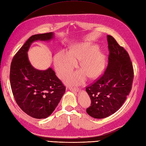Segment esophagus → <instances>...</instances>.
<instances>
[{
	"label": "esophagus",
	"mask_w": 146,
	"mask_h": 146,
	"mask_svg": "<svg viewBox=\"0 0 146 146\" xmlns=\"http://www.w3.org/2000/svg\"><path fill=\"white\" fill-rule=\"evenodd\" d=\"M69 90H72V91H73L74 92H78L79 91V89L78 88H72V87H69Z\"/></svg>",
	"instance_id": "1"
}]
</instances>
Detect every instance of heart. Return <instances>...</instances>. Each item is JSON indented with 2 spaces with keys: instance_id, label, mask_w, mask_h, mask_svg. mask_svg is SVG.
Listing matches in <instances>:
<instances>
[{
  "instance_id": "1",
  "label": "heart",
  "mask_w": 146,
  "mask_h": 146,
  "mask_svg": "<svg viewBox=\"0 0 146 146\" xmlns=\"http://www.w3.org/2000/svg\"><path fill=\"white\" fill-rule=\"evenodd\" d=\"M95 45L78 44L70 48L68 52L60 50L55 55L54 64L56 71L60 78L71 73L76 65V61L80 62L81 71H78L67 77L65 80L68 84L79 85L88 78H95L100 75L105 68L104 54L98 50Z\"/></svg>"
}]
</instances>
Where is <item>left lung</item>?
I'll return each instance as SVG.
<instances>
[{"instance_id": "1", "label": "left lung", "mask_w": 146, "mask_h": 146, "mask_svg": "<svg viewBox=\"0 0 146 146\" xmlns=\"http://www.w3.org/2000/svg\"><path fill=\"white\" fill-rule=\"evenodd\" d=\"M109 63L104 74L86 87L91 100L87 113L96 119L105 118L118 110L131 89L133 68L129 55L111 36L107 35Z\"/></svg>"}]
</instances>
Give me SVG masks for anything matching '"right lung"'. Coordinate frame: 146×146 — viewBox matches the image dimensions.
Masks as SVG:
<instances>
[{"instance_id": "right-lung-1", "label": "right lung", "mask_w": 146, "mask_h": 146, "mask_svg": "<svg viewBox=\"0 0 146 146\" xmlns=\"http://www.w3.org/2000/svg\"><path fill=\"white\" fill-rule=\"evenodd\" d=\"M53 38L52 32L31 36L14 56L11 64L10 81L14 98L25 113L36 119L48 117L65 92V87L52 68L36 69L28 58L27 52L33 42Z\"/></svg>"}]
</instances>
